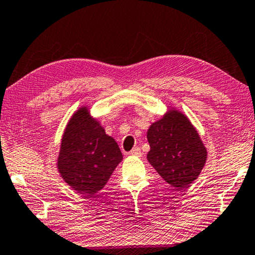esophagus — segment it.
Segmentation results:
<instances>
[{"label":"esophagus","instance_id":"34e87169","mask_svg":"<svg viewBox=\"0 0 255 255\" xmlns=\"http://www.w3.org/2000/svg\"><path fill=\"white\" fill-rule=\"evenodd\" d=\"M130 155H131V156H136V157H141V155H142V152H141L140 148L135 147V148H133V149L130 151Z\"/></svg>","mask_w":255,"mask_h":255}]
</instances>
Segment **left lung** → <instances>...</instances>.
Wrapping results in <instances>:
<instances>
[{
    "mask_svg": "<svg viewBox=\"0 0 255 255\" xmlns=\"http://www.w3.org/2000/svg\"><path fill=\"white\" fill-rule=\"evenodd\" d=\"M148 162L167 183L183 188L198 178L207 150L188 117L171 108L147 131Z\"/></svg>",
    "mask_w": 255,
    "mask_h": 255,
    "instance_id": "left-lung-1",
    "label": "left lung"
}]
</instances>
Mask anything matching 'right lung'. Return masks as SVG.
Wrapping results in <instances>:
<instances>
[{"label":"right lung","mask_w":255,"mask_h":255,"mask_svg":"<svg viewBox=\"0 0 255 255\" xmlns=\"http://www.w3.org/2000/svg\"><path fill=\"white\" fill-rule=\"evenodd\" d=\"M123 159L114 138L82 106L68 121L60 143L57 167L77 193L92 196L103 189Z\"/></svg>","instance_id":"add662e5"}]
</instances>
